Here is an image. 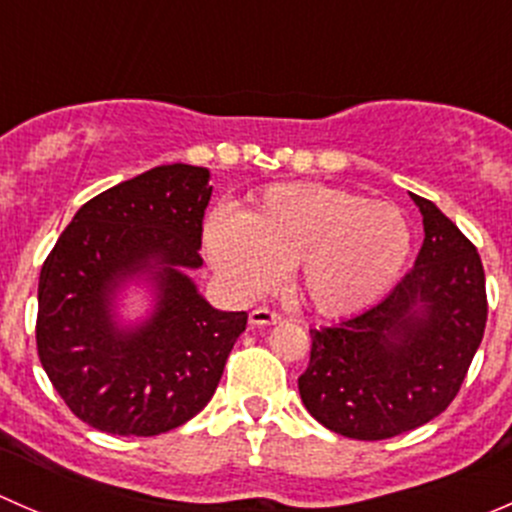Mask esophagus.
<instances>
[{"label": "esophagus", "mask_w": 512, "mask_h": 512, "mask_svg": "<svg viewBox=\"0 0 512 512\" xmlns=\"http://www.w3.org/2000/svg\"><path fill=\"white\" fill-rule=\"evenodd\" d=\"M280 322H282V314L275 312V309L260 307L250 312V324H255V327H270V324H280Z\"/></svg>", "instance_id": "obj_1"}]
</instances>
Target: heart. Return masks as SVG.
I'll list each match as a JSON object with an SVG mask.
<instances>
[{"mask_svg": "<svg viewBox=\"0 0 512 512\" xmlns=\"http://www.w3.org/2000/svg\"><path fill=\"white\" fill-rule=\"evenodd\" d=\"M208 260L232 297L270 294L297 267V287L322 314L374 302L399 277L411 250L404 215L349 190L287 183L265 190L245 215L215 210L205 220Z\"/></svg>", "mask_w": 512, "mask_h": 512, "instance_id": "obj_1", "label": "heart"}]
</instances>
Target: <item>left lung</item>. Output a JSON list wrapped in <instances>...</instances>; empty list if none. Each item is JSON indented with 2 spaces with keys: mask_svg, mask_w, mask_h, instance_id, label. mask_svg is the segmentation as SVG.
<instances>
[{
  "mask_svg": "<svg viewBox=\"0 0 512 512\" xmlns=\"http://www.w3.org/2000/svg\"><path fill=\"white\" fill-rule=\"evenodd\" d=\"M411 200L426 232L414 267L364 312L309 329V366L297 381L309 414L356 441L399 436L443 414L488 319L473 242L431 200Z\"/></svg>",
  "mask_w": 512,
  "mask_h": 512,
  "instance_id": "8db88e82",
  "label": "left lung"
}]
</instances>
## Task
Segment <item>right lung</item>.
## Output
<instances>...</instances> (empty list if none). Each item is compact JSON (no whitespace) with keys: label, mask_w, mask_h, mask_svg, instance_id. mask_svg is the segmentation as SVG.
Masks as SVG:
<instances>
[{"label":"right lung","mask_w":512,"mask_h":512,"mask_svg":"<svg viewBox=\"0 0 512 512\" xmlns=\"http://www.w3.org/2000/svg\"><path fill=\"white\" fill-rule=\"evenodd\" d=\"M208 168L158 165L81 205L39 275L36 349L81 421L116 436H158L213 399L245 312H220L198 270ZM133 279L157 294L152 317L123 328L115 297Z\"/></svg>","instance_id":"right-lung-1"}]
</instances>
